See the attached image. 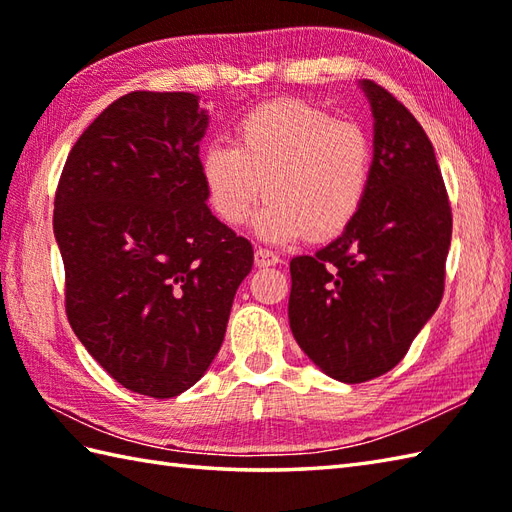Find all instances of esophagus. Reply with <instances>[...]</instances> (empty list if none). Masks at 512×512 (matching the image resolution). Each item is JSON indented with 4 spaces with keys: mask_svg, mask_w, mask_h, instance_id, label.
I'll return each instance as SVG.
<instances>
[{
    "mask_svg": "<svg viewBox=\"0 0 512 512\" xmlns=\"http://www.w3.org/2000/svg\"><path fill=\"white\" fill-rule=\"evenodd\" d=\"M277 264H281V257L277 253H273V250H268V248L255 250V266L268 268V266H277Z\"/></svg>",
    "mask_w": 512,
    "mask_h": 512,
    "instance_id": "esophagus-1",
    "label": "esophagus"
}]
</instances>
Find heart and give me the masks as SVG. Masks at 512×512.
<instances>
[{
    "label": "heart",
    "instance_id": "obj_1",
    "mask_svg": "<svg viewBox=\"0 0 512 512\" xmlns=\"http://www.w3.org/2000/svg\"><path fill=\"white\" fill-rule=\"evenodd\" d=\"M372 165V140L361 125L281 99L239 118L233 143L206 147L200 171L222 222L242 224L266 193L257 235L292 242L306 233L325 239L345 231L365 204Z\"/></svg>",
    "mask_w": 512,
    "mask_h": 512
}]
</instances>
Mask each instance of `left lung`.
I'll return each instance as SVG.
<instances>
[{
    "label": "left lung",
    "mask_w": 512,
    "mask_h": 512,
    "mask_svg": "<svg viewBox=\"0 0 512 512\" xmlns=\"http://www.w3.org/2000/svg\"><path fill=\"white\" fill-rule=\"evenodd\" d=\"M358 85L374 116L372 184L334 242L292 259L288 301L301 350L350 385L394 369L438 310L453 228L424 129L385 88Z\"/></svg>",
    "instance_id": "obj_1"
}]
</instances>
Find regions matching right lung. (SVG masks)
I'll list each match as a JSON object with an SVG mask.
<instances>
[{"label":"right lung","instance_id":"obj_1","mask_svg":"<svg viewBox=\"0 0 512 512\" xmlns=\"http://www.w3.org/2000/svg\"><path fill=\"white\" fill-rule=\"evenodd\" d=\"M191 92H132L76 140L54 195L74 334L116 383L193 387L220 352L253 246L206 206Z\"/></svg>","mask_w":512,"mask_h":512}]
</instances>
